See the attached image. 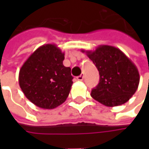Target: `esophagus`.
Returning a JSON list of instances; mask_svg holds the SVG:
<instances>
[{
    "label": "esophagus",
    "instance_id": "1",
    "mask_svg": "<svg viewBox=\"0 0 149 149\" xmlns=\"http://www.w3.org/2000/svg\"><path fill=\"white\" fill-rule=\"evenodd\" d=\"M77 79L79 80V81H82V80L84 79V74H81L80 75H79V76L77 77Z\"/></svg>",
    "mask_w": 149,
    "mask_h": 149
}]
</instances>
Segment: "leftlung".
Masks as SVG:
<instances>
[{"label": "left lung", "instance_id": "1", "mask_svg": "<svg viewBox=\"0 0 149 149\" xmlns=\"http://www.w3.org/2000/svg\"><path fill=\"white\" fill-rule=\"evenodd\" d=\"M81 51L86 53L100 73V83L92 89V98L108 107L129 101L138 89L140 77L136 65L125 54L110 45Z\"/></svg>", "mask_w": 149, "mask_h": 149}]
</instances>
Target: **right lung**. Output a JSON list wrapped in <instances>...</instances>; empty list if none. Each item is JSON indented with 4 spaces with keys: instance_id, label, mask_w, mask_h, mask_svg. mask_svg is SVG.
<instances>
[{
    "instance_id": "1",
    "label": "right lung",
    "mask_w": 149,
    "mask_h": 149,
    "mask_svg": "<svg viewBox=\"0 0 149 149\" xmlns=\"http://www.w3.org/2000/svg\"><path fill=\"white\" fill-rule=\"evenodd\" d=\"M65 54L54 44L39 47L21 66L19 84L39 108L52 109L67 99L73 84L71 69L63 65Z\"/></svg>"
}]
</instances>
